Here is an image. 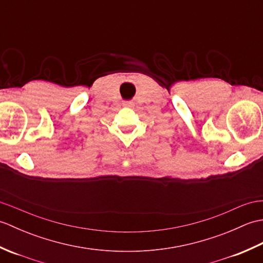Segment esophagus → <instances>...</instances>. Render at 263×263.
<instances>
[{
  "mask_svg": "<svg viewBox=\"0 0 263 263\" xmlns=\"http://www.w3.org/2000/svg\"><path fill=\"white\" fill-rule=\"evenodd\" d=\"M123 106H124V107H133L135 104H133L132 102H125V103H123Z\"/></svg>",
  "mask_w": 263,
  "mask_h": 263,
  "instance_id": "obj_1",
  "label": "esophagus"
}]
</instances>
